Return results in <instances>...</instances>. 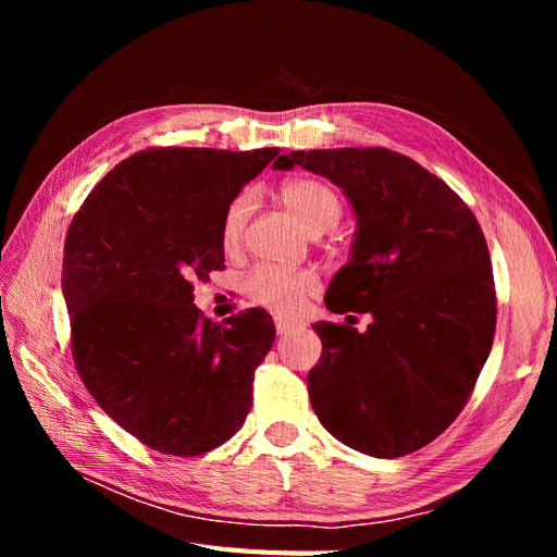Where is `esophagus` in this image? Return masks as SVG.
Listing matches in <instances>:
<instances>
[{"label":"esophagus","mask_w":557,"mask_h":557,"mask_svg":"<svg viewBox=\"0 0 557 557\" xmlns=\"http://www.w3.org/2000/svg\"><path fill=\"white\" fill-rule=\"evenodd\" d=\"M274 325H276V332L278 334H290V332H295L297 330V320H293V318H283V315H276L274 318Z\"/></svg>","instance_id":"1"}]
</instances>
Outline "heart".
Here are the masks:
<instances>
[{
	"label": "heart",
	"instance_id": "1",
	"mask_svg": "<svg viewBox=\"0 0 557 557\" xmlns=\"http://www.w3.org/2000/svg\"><path fill=\"white\" fill-rule=\"evenodd\" d=\"M281 205L313 237L330 232L342 218V201L327 183L315 178H288L278 188ZM252 197L250 193H239L223 211L221 221V244L232 250L242 242L246 221L250 215ZM248 295L262 307L276 309L281 313L295 311L301 301L318 290V276L309 269L288 272L278 267H258L248 276Z\"/></svg>",
	"mask_w": 557,
	"mask_h": 557
}]
</instances>
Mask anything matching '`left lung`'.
I'll use <instances>...</instances> for the list:
<instances>
[{
	"instance_id": "8db88e82",
	"label": "left lung",
	"mask_w": 557,
	"mask_h": 557,
	"mask_svg": "<svg viewBox=\"0 0 557 557\" xmlns=\"http://www.w3.org/2000/svg\"><path fill=\"white\" fill-rule=\"evenodd\" d=\"M330 178L356 211L348 262L325 307L369 313L364 332L318 320L309 397L323 428L374 458L436 440L491 356L497 299L481 225L448 185L387 148L293 150L274 170Z\"/></svg>"
}]
</instances>
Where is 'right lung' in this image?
<instances>
[{"label": "right lung", "instance_id": "1", "mask_svg": "<svg viewBox=\"0 0 557 557\" xmlns=\"http://www.w3.org/2000/svg\"><path fill=\"white\" fill-rule=\"evenodd\" d=\"M278 148H150L111 170L64 242L62 295L81 381L117 425L166 455L209 453L252 407L274 344L264 309L211 323L195 281L225 267L230 199Z\"/></svg>", "mask_w": 557, "mask_h": 557}]
</instances>
